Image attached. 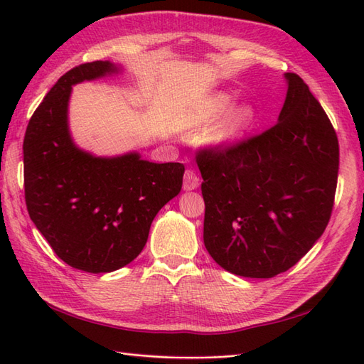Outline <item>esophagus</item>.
I'll use <instances>...</instances> for the list:
<instances>
[{"instance_id":"1","label":"esophagus","mask_w":364,"mask_h":364,"mask_svg":"<svg viewBox=\"0 0 364 364\" xmlns=\"http://www.w3.org/2000/svg\"><path fill=\"white\" fill-rule=\"evenodd\" d=\"M197 186H199V176L196 174L194 170L188 168L183 174V190L191 191V190H196Z\"/></svg>"}]
</instances>
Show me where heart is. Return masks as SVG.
<instances>
[{"label":"heart","instance_id":"b5f03b06","mask_svg":"<svg viewBox=\"0 0 364 364\" xmlns=\"http://www.w3.org/2000/svg\"><path fill=\"white\" fill-rule=\"evenodd\" d=\"M230 103H232V97L228 92H215L213 95H209L206 100H203L200 106L185 119V126L191 130L206 129L226 111ZM253 118H255V109L249 105L234 109L225 119V123L213 134V142L225 146L237 141L243 135V132L252 124Z\"/></svg>","mask_w":364,"mask_h":364}]
</instances>
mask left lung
I'll return each instance as SVG.
<instances>
[{
    "label": "left lung",
    "mask_w": 364,
    "mask_h": 364,
    "mask_svg": "<svg viewBox=\"0 0 364 364\" xmlns=\"http://www.w3.org/2000/svg\"><path fill=\"white\" fill-rule=\"evenodd\" d=\"M278 123L232 144L199 149L203 241L225 270L245 278L287 272L321 238L333 213L338 139L310 87L285 74Z\"/></svg>",
    "instance_id": "8db88e82"
}]
</instances>
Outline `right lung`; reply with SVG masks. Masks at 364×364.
<instances>
[{
  "label": "right lung",
  "instance_id": "obj_1",
  "mask_svg": "<svg viewBox=\"0 0 364 364\" xmlns=\"http://www.w3.org/2000/svg\"><path fill=\"white\" fill-rule=\"evenodd\" d=\"M111 62L65 73L31 115L24 136V190L31 222L68 266L107 273L144 249L153 218L178 196L185 167L138 153L97 158L75 147L68 130L71 86L117 73Z\"/></svg>",
  "mask_w": 364,
  "mask_h": 364
}]
</instances>
